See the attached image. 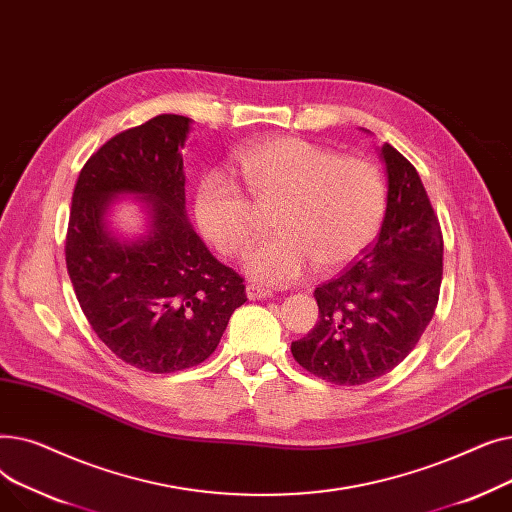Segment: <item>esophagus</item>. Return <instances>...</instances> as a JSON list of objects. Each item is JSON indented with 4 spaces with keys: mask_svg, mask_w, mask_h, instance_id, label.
Returning <instances> with one entry per match:
<instances>
[{
    "mask_svg": "<svg viewBox=\"0 0 512 512\" xmlns=\"http://www.w3.org/2000/svg\"><path fill=\"white\" fill-rule=\"evenodd\" d=\"M247 297H249L251 301H261V299L272 297V290H267V288L257 286V284H249V286H247Z\"/></svg>",
    "mask_w": 512,
    "mask_h": 512,
    "instance_id": "1",
    "label": "esophagus"
}]
</instances>
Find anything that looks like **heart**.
<instances>
[{
    "instance_id": "obj_1",
    "label": "heart",
    "mask_w": 512,
    "mask_h": 512,
    "mask_svg": "<svg viewBox=\"0 0 512 512\" xmlns=\"http://www.w3.org/2000/svg\"><path fill=\"white\" fill-rule=\"evenodd\" d=\"M247 191L211 174L195 197L203 236L238 257L257 236V209H274V236L245 257V272L265 284H288L311 270L332 272L353 261L378 232L386 188L380 170L359 157L297 137L253 143L236 157Z\"/></svg>"
}]
</instances>
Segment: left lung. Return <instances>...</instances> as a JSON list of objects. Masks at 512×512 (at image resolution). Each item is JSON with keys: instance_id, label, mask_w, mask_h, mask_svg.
<instances>
[{"instance_id": "obj_1", "label": "left lung", "mask_w": 512, "mask_h": 512, "mask_svg": "<svg viewBox=\"0 0 512 512\" xmlns=\"http://www.w3.org/2000/svg\"><path fill=\"white\" fill-rule=\"evenodd\" d=\"M380 157L388 176L380 234L361 259L315 288L317 324L290 344L301 367L338 386H361L392 371L419 342L440 297L438 215L411 161L388 143Z\"/></svg>"}]
</instances>
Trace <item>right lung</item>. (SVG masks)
Returning a JSON list of instances; mask_svg holds the SVG:
<instances>
[{
  "mask_svg": "<svg viewBox=\"0 0 512 512\" xmlns=\"http://www.w3.org/2000/svg\"><path fill=\"white\" fill-rule=\"evenodd\" d=\"M191 118L161 114L107 141L80 170L66 267L80 309L124 363L174 373L203 363L247 301L242 278L215 259L186 218L182 153ZM144 203L146 232L110 228L116 198Z\"/></svg>",
  "mask_w": 512,
  "mask_h": 512,
  "instance_id": "add662e5",
  "label": "right lung"
}]
</instances>
